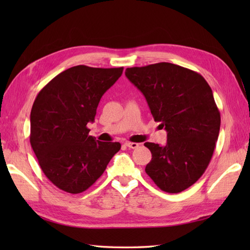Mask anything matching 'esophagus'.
<instances>
[{
    "label": "esophagus",
    "mask_w": 250,
    "mask_h": 250,
    "mask_svg": "<svg viewBox=\"0 0 250 250\" xmlns=\"http://www.w3.org/2000/svg\"><path fill=\"white\" fill-rule=\"evenodd\" d=\"M125 145L126 147L132 148V149H135V148L139 147V144H137V143H131V142H125Z\"/></svg>",
    "instance_id": "34e87169"
}]
</instances>
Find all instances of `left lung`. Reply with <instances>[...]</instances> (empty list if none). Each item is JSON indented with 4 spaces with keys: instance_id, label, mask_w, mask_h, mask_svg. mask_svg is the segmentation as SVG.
Here are the masks:
<instances>
[{
    "instance_id": "8db88e82",
    "label": "left lung",
    "mask_w": 250,
    "mask_h": 250,
    "mask_svg": "<svg viewBox=\"0 0 250 250\" xmlns=\"http://www.w3.org/2000/svg\"><path fill=\"white\" fill-rule=\"evenodd\" d=\"M125 76L146 98L153 119L167 132V145L145 143V171L162 191L178 193L208 167L220 130L213 91L201 74L173 63L128 67Z\"/></svg>"
}]
</instances>
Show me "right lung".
I'll return each mask as SVG.
<instances>
[{"label":"right lung","instance_id":"add662e5","mask_svg":"<svg viewBox=\"0 0 250 250\" xmlns=\"http://www.w3.org/2000/svg\"><path fill=\"white\" fill-rule=\"evenodd\" d=\"M124 67L77 65L67 68L37 94L31 109L30 143L42 171L56 187L81 193L97 182L120 143L89 135L102 95Z\"/></svg>","mask_w":250,"mask_h":250}]
</instances>
